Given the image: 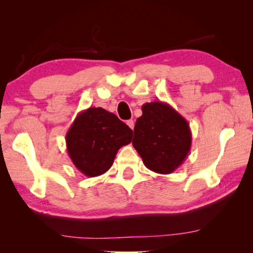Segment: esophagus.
Segmentation results:
<instances>
[{
  "instance_id": "34e87169",
  "label": "esophagus",
  "mask_w": 253,
  "mask_h": 253,
  "mask_svg": "<svg viewBox=\"0 0 253 253\" xmlns=\"http://www.w3.org/2000/svg\"><path fill=\"white\" fill-rule=\"evenodd\" d=\"M126 124L128 125V127L130 128V129H134L135 123H134V121H132V119H129V121H127V122H126Z\"/></svg>"
}]
</instances>
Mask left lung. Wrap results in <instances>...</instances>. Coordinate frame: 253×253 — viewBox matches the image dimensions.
Here are the masks:
<instances>
[{
	"instance_id": "left-lung-1",
	"label": "left lung",
	"mask_w": 253,
	"mask_h": 253,
	"mask_svg": "<svg viewBox=\"0 0 253 253\" xmlns=\"http://www.w3.org/2000/svg\"><path fill=\"white\" fill-rule=\"evenodd\" d=\"M142 111L135 124L132 146L148 169L158 174L173 173L190 153V125L166 102H146Z\"/></svg>"
}]
</instances>
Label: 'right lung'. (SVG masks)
<instances>
[{
    "label": "right lung",
    "mask_w": 253,
    "mask_h": 253,
    "mask_svg": "<svg viewBox=\"0 0 253 253\" xmlns=\"http://www.w3.org/2000/svg\"><path fill=\"white\" fill-rule=\"evenodd\" d=\"M131 137L132 130L116 115L91 107L77 115L67 131V151L77 169L95 177L111 168L118 149Z\"/></svg>",
    "instance_id": "obj_1"
}]
</instances>
